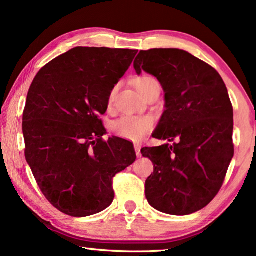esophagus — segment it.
Wrapping results in <instances>:
<instances>
[{"label":"esophagus","instance_id":"esophagus-1","mask_svg":"<svg viewBox=\"0 0 256 256\" xmlns=\"http://www.w3.org/2000/svg\"><path fill=\"white\" fill-rule=\"evenodd\" d=\"M134 148H135V152H136V156L141 157V156H142V155H141V146H140V144H135Z\"/></svg>","mask_w":256,"mask_h":256}]
</instances>
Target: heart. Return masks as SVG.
Wrapping results in <instances>:
<instances>
[{"label": "heart", "mask_w": 256, "mask_h": 256, "mask_svg": "<svg viewBox=\"0 0 256 256\" xmlns=\"http://www.w3.org/2000/svg\"><path fill=\"white\" fill-rule=\"evenodd\" d=\"M156 79L152 76H142L136 80V87L140 93L143 92V90L146 88L150 84L155 82ZM115 96V88L112 90L108 96V101L112 102ZM154 127V118L148 115H122L118 120H115L112 124V129L114 134L129 141L138 142L144 138V136L152 130Z\"/></svg>", "instance_id": "obj_1"}]
</instances>
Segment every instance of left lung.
I'll list each match as a JSON object with an SVG mask.
<instances>
[{
	"label": "left lung",
	"mask_w": 256,
	"mask_h": 256,
	"mask_svg": "<svg viewBox=\"0 0 256 256\" xmlns=\"http://www.w3.org/2000/svg\"><path fill=\"white\" fill-rule=\"evenodd\" d=\"M164 90L155 138L172 142L141 149L154 164L146 180V200L172 216L204 208L218 194L234 155L233 107L218 72L180 48L140 51L134 60Z\"/></svg>",
	"instance_id": "left-lung-1"
}]
</instances>
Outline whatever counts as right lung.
I'll use <instances>...</instances> for the list:
<instances>
[{
	"mask_svg": "<svg viewBox=\"0 0 256 256\" xmlns=\"http://www.w3.org/2000/svg\"><path fill=\"white\" fill-rule=\"evenodd\" d=\"M138 50L76 46L34 76L23 113L26 160L45 198L71 216L114 199L113 177L135 162L134 146L106 134L99 115Z\"/></svg>",
	"mask_w": 256,
	"mask_h": 256,
	"instance_id": "1",
	"label": "right lung"
}]
</instances>
